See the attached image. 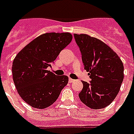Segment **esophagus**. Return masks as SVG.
<instances>
[{
    "label": "esophagus",
    "instance_id": "obj_1",
    "mask_svg": "<svg viewBox=\"0 0 134 134\" xmlns=\"http://www.w3.org/2000/svg\"><path fill=\"white\" fill-rule=\"evenodd\" d=\"M75 82V80H73V79H71V78H69V82L70 83H72V82Z\"/></svg>",
    "mask_w": 134,
    "mask_h": 134
}]
</instances>
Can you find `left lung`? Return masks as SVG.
I'll list each match as a JSON object with an SVG mask.
<instances>
[{"label": "left lung", "mask_w": 134, "mask_h": 134, "mask_svg": "<svg viewBox=\"0 0 134 134\" xmlns=\"http://www.w3.org/2000/svg\"><path fill=\"white\" fill-rule=\"evenodd\" d=\"M82 53L85 70L90 83L82 82L79 94L81 102L92 109H99L112 102L124 80V64L118 54L102 40L87 34H74Z\"/></svg>", "instance_id": "1"}]
</instances>
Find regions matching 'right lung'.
Masks as SVG:
<instances>
[{
    "instance_id": "right-lung-1",
    "label": "right lung",
    "mask_w": 134,
    "mask_h": 134,
    "mask_svg": "<svg viewBox=\"0 0 134 134\" xmlns=\"http://www.w3.org/2000/svg\"><path fill=\"white\" fill-rule=\"evenodd\" d=\"M72 40L70 32H47L17 54L12 66L13 80L18 93L27 104L43 109L57 99L68 83V77L55 75L47 68Z\"/></svg>"
}]
</instances>
